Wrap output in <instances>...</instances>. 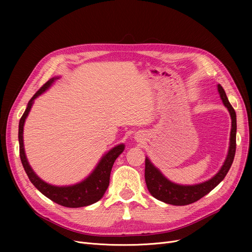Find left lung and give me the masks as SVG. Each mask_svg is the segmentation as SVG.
<instances>
[{"mask_svg": "<svg viewBox=\"0 0 252 252\" xmlns=\"http://www.w3.org/2000/svg\"><path fill=\"white\" fill-rule=\"evenodd\" d=\"M218 89L222 103L228 108L232 117L230 148L226 161H224L219 173L209 181L202 184L194 185V186H180V185L174 184L166 180L160 174V171L153 166L148 158H146L145 159V181H146L149 192L156 199L173 205H188L194 203L195 201L201 199L203 196L208 194L211 190L215 189L228 174L236 152V112L230 104L222 87L219 85Z\"/></svg>", "mask_w": 252, "mask_h": 252, "instance_id": "obj_1", "label": "left lung"}]
</instances>
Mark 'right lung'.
Returning a JSON list of instances; mask_svg holds the SVG:
<instances>
[{
	"label": "right lung",
	"mask_w": 252,
	"mask_h": 252,
	"mask_svg": "<svg viewBox=\"0 0 252 252\" xmlns=\"http://www.w3.org/2000/svg\"><path fill=\"white\" fill-rule=\"evenodd\" d=\"M54 82V78L50 79L43 87H41L32 98L30 100L28 107H26L23 115L20 118L19 122V129H18V140H19V154L22 165L26 175L29 176L31 182L33 184V186L43 193L46 197L52 201H54L65 207H83L88 206L93 203L99 201L103 197L105 191L107 190L109 186L110 173L113 166V163L119 154H122L125 146L124 145H118V146L111 149L107 154H106L98 166L93 171L91 176L87 178L84 182L74 185L70 187H55L43 182L39 179L30 166L28 159L25 157L24 148H23V126L25 118L28 116L33 100L45 92L51 84Z\"/></svg>",
	"instance_id": "right-lung-1"
}]
</instances>
